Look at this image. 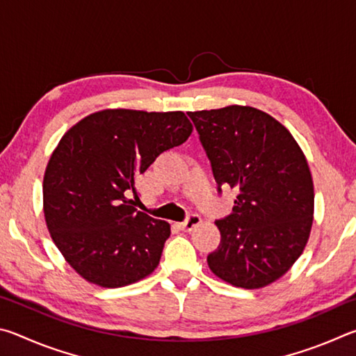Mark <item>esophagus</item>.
<instances>
[{"instance_id": "obj_1", "label": "esophagus", "mask_w": 356, "mask_h": 356, "mask_svg": "<svg viewBox=\"0 0 356 356\" xmlns=\"http://www.w3.org/2000/svg\"><path fill=\"white\" fill-rule=\"evenodd\" d=\"M200 222H201V216L197 213H191L186 216L185 221L180 222V229H182V231H193L196 226H200Z\"/></svg>"}]
</instances>
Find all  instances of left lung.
Wrapping results in <instances>:
<instances>
[{
	"label": "left lung",
	"instance_id": "1",
	"mask_svg": "<svg viewBox=\"0 0 356 356\" xmlns=\"http://www.w3.org/2000/svg\"><path fill=\"white\" fill-rule=\"evenodd\" d=\"M218 191H238L232 213L216 220L221 242L207 256L229 284L259 289L280 280L303 252L314 215L312 177L284 125L252 106L188 113Z\"/></svg>",
	"mask_w": 356,
	"mask_h": 356
}]
</instances>
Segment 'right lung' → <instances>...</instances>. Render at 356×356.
<instances>
[{"label":"right lung","mask_w":356,"mask_h":356,"mask_svg":"<svg viewBox=\"0 0 356 356\" xmlns=\"http://www.w3.org/2000/svg\"><path fill=\"white\" fill-rule=\"evenodd\" d=\"M191 130L182 111L104 110L61 138L45 170L44 213L53 242L84 280L122 287L156 268L170 222L140 212L129 196H138V176Z\"/></svg>","instance_id":"1"}]
</instances>
